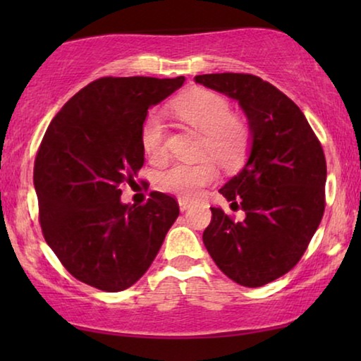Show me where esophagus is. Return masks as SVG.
Here are the masks:
<instances>
[{"mask_svg":"<svg viewBox=\"0 0 361 361\" xmlns=\"http://www.w3.org/2000/svg\"><path fill=\"white\" fill-rule=\"evenodd\" d=\"M189 207H190V202L189 200L179 199V209H180V212H185L187 209H189Z\"/></svg>","mask_w":361,"mask_h":361,"instance_id":"34e87169","label":"esophagus"}]
</instances>
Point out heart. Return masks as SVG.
<instances>
[{"label":"heart","instance_id":"heart-1","mask_svg":"<svg viewBox=\"0 0 361 361\" xmlns=\"http://www.w3.org/2000/svg\"><path fill=\"white\" fill-rule=\"evenodd\" d=\"M172 108L182 120L204 133L202 156H212L224 166H235L243 159L250 141L248 126L238 116L231 115V106L225 97L195 88L177 97ZM164 133L159 113H147L141 125L140 141L146 157L152 162H159L166 154ZM215 179L216 169L210 161L197 164L177 162L159 172L156 184L157 189L166 194L192 199Z\"/></svg>","mask_w":361,"mask_h":361}]
</instances>
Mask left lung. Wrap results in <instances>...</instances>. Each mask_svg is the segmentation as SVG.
<instances>
[{"mask_svg": "<svg viewBox=\"0 0 361 361\" xmlns=\"http://www.w3.org/2000/svg\"><path fill=\"white\" fill-rule=\"evenodd\" d=\"M195 83L238 102L248 120V161L220 194L241 209L233 221L212 207L204 245L221 273L259 288L298 264L322 220L327 164L295 103L250 73H205Z\"/></svg>", "mask_w": 361, "mask_h": 361, "instance_id": "left-lung-1", "label": "left lung"}]
</instances>
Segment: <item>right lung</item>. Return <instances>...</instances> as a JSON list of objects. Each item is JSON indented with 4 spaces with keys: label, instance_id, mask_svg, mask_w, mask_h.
I'll use <instances>...</instances> for the list:
<instances>
[{
    "label": "right lung",
    "instance_id": "obj_1",
    "mask_svg": "<svg viewBox=\"0 0 361 361\" xmlns=\"http://www.w3.org/2000/svg\"><path fill=\"white\" fill-rule=\"evenodd\" d=\"M185 78L103 77L75 93L49 125L34 162L39 220L68 273L118 293L146 273L179 216L176 199L151 192L121 202L145 164L140 131L151 106Z\"/></svg>",
    "mask_w": 361,
    "mask_h": 361
}]
</instances>
